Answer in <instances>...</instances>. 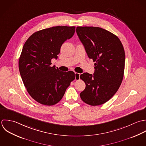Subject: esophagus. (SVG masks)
<instances>
[{
  "label": "esophagus",
  "mask_w": 146,
  "mask_h": 146,
  "mask_svg": "<svg viewBox=\"0 0 146 146\" xmlns=\"http://www.w3.org/2000/svg\"><path fill=\"white\" fill-rule=\"evenodd\" d=\"M80 79V74L78 73H75V80H79Z\"/></svg>",
  "instance_id": "34e87169"
}]
</instances>
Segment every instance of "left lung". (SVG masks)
<instances>
[{"label":"left lung","instance_id":"left-lung-1","mask_svg":"<svg viewBox=\"0 0 146 146\" xmlns=\"http://www.w3.org/2000/svg\"><path fill=\"white\" fill-rule=\"evenodd\" d=\"M76 32L88 58L95 62L93 75L84 73L80 76L86 84L80 97L90 106L103 104L116 94L122 83L125 61L123 47L116 35L101 28L78 27Z\"/></svg>","mask_w":146,"mask_h":146}]
</instances>
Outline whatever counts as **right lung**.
<instances>
[{
	"instance_id": "1",
	"label": "right lung",
	"mask_w": 146,
	"mask_h": 146,
	"mask_svg": "<svg viewBox=\"0 0 146 146\" xmlns=\"http://www.w3.org/2000/svg\"><path fill=\"white\" fill-rule=\"evenodd\" d=\"M75 27L57 26L33 33L25 42L19 58L20 75L30 95L46 106L58 103L70 82L72 71L64 72L51 66L62 44L74 34Z\"/></svg>"
}]
</instances>
